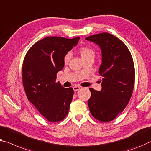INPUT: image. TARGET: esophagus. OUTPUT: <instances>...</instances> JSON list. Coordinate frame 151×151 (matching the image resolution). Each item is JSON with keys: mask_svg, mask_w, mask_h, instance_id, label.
<instances>
[{"mask_svg": "<svg viewBox=\"0 0 151 151\" xmlns=\"http://www.w3.org/2000/svg\"><path fill=\"white\" fill-rule=\"evenodd\" d=\"M80 89H81V87H79V86H74L73 87V89L75 91H78V90H80Z\"/></svg>", "mask_w": 151, "mask_h": 151, "instance_id": "1", "label": "esophagus"}]
</instances>
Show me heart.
<instances>
[{
  "instance_id": "obj_1",
  "label": "heart",
  "mask_w": 151,
  "mask_h": 151,
  "mask_svg": "<svg viewBox=\"0 0 151 151\" xmlns=\"http://www.w3.org/2000/svg\"><path fill=\"white\" fill-rule=\"evenodd\" d=\"M79 53L81 56L82 59L87 57H94V51L92 49L88 47H83L79 49ZM71 58V53H68L65 55L64 58V64H68Z\"/></svg>"
}]
</instances>
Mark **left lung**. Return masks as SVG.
Here are the masks:
<instances>
[{
  "instance_id": "obj_1",
  "label": "left lung",
  "mask_w": 151,
  "mask_h": 151,
  "mask_svg": "<svg viewBox=\"0 0 151 151\" xmlns=\"http://www.w3.org/2000/svg\"><path fill=\"white\" fill-rule=\"evenodd\" d=\"M85 39L100 46L102 56L98 70L102 76V89H89V109L97 120L109 122L124 110L132 97L135 81L133 58L124 42L111 34H97Z\"/></svg>"
}]
</instances>
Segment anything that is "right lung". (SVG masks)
Instances as JSON below:
<instances>
[{
    "label": "right lung",
    "mask_w": 151,
    "mask_h": 151,
    "mask_svg": "<svg viewBox=\"0 0 151 151\" xmlns=\"http://www.w3.org/2000/svg\"><path fill=\"white\" fill-rule=\"evenodd\" d=\"M79 37L68 39L48 37L30 47L22 66V82L28 100L50 122L61 121L68 113L74 90L56 82L64 58L78 43Z\"/></svg>",
    "instance_id": "obj_1"
}]
</instances>
